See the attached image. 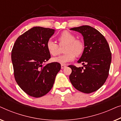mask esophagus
Masks as SVG:
<instances>
[{
  "label": "esophagus",
  "mask_w": 121,
  "mask_h": 121,
  "mask_svg": "<svg viewBox=\"0 0 121 121\" xmlns=\"http://www.w3.org/2000/svg\"><path fill=\"white\" fill-rule=\"evenodd\" d=\"M61 69H64V68H65L66 67V65H64V64H61Z\"/></svg>",
  "instance_id": "1"
}]
</instances>
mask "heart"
I'll return each mask as SVG.
<instances>
[{"mask_svg": "<svg viewBox=\"0 0 121 121\" xmlns=\"http://www.w3.org/2000/svg\"><path fill=\"white\" fill-rule=\"evenodd\" d=\"M58 40L60 46L66 45L64 49L65 54L58 57L52 58L54 62L61 64L73 61L76 56H79L84 50V44L81 40L76 39V37L69 31H64L58 37ZM48 51L51 55L56 56L59 54V45L52 39L48 40L46 44Z\"/></svg>", "mask_w": 121, "mask_h": 121, "instance_id": "heart-1", "label": "heart"}]
</instances>
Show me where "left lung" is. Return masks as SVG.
<instances>
[{
    "instance_id": "left-lung-1",
    "label": "left lung",
    "mask_w": 121,
    "mask_h": 121,
    "mask_svg": "<svg viewBox=\"0 0 121 121\" xmlns=\"http://www.w3.org/2000/svg\"><path fill=\"white\" fill-rule=\"evenodd\" d=\"M70 30L82 34L84 49L77 61L83 67L69 66L72 69L69 80L78 91L89 94L101 88L108 78L111 62V51L104 36L93 27L86 25Z\"/></svg>"
}]
</instances>
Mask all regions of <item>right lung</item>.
Returning a JSON list of instances; mask_svg holds the SVG:
<instances>
[{
  "label": "right lung",
  "instance_id": "1",
  "mask_svg": "<svg viewBox=\"0 0 121 121\" xmlns=\"http://www.w3.org/2000/svg\"><path fill=\"white\" fill-rule=\"evenodd\" d=\"M55 30L34 27L18 37L11 52L14 77L17 83L27 94L39 98L52 89L61 65L47 64L50 54L47 49L48 40Z\"/></svg>",
  "mask_w": 121,
  "mask_h": 121
}]
</instances>
